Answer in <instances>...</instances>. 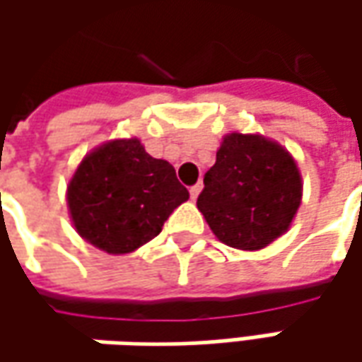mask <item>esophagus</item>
I'll use <instances>...</instances> for the list:
<instances>
[{
    "label": "esophagus",
    "instance_id": "esophagus-1",
    "mask_svg": "<svg viewBox=\"0 0 362 362\" xmlns=\"http://www.w3.org/2000/svg\"><path fill=\"white\" fill-rule=\"evenodd\" d=\"M203 183H197V185H193V187L189 189V193H191V199H197V195L202 193Z\"/></svg>",
    "mask_w": 362,
    "mask_h": 362
}]
</instances>
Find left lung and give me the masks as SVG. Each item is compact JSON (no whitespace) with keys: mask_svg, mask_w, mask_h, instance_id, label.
I'll return each mask as SVG.
<instances>
[{"mask_svg":"<svg viewBox=\"0 0 362 362\" xmlns=\"http://www.w3.org/2000/svg\"><path fill=\"white\" fill-rule=\"evenodd\" d=\"M197 207L219 242L254 252L280 238L302 202V177L284 146L230 132L203 177Z\"/></svg>","mask_w":362,"mask_h":362,"instance_id":"left-lung-1","label":"left lung"}]
</instances>
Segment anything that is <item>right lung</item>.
Segmentation results:
<instances>
[{
	"instance_id": "add662e5",
	"label": "right lung",
	"mask_w": 362,
	"mask_h": 362,
	"mask_svg": "<svg viewBox=\"0 0 362 362\" xmlns=\"http://www.w3.org/2000/svg\"><path fill=\"white\" fill-rule=\"evenodd\" d=\"M187 199L173 165L151 157L139 139L96 146L68 183V211L78 235L112 256L131 254L159 235Z\"/></svg>"
}]
</instances>
